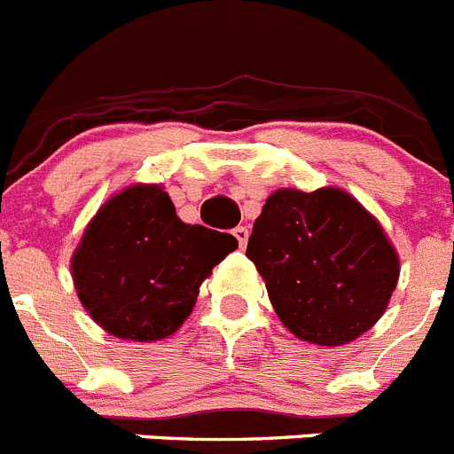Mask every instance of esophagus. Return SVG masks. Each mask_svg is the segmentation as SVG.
<instances>
[{
	"label": "esophagus",
	"mask_w": 454,
	"mask_h": 454,
	"mask_svg": "<svg viewBox=\"0 0 454 454\" xmlns=\"http://www.w3.org/2000/svg\"><path fill=\"white\" fill-rule=\"evenodd\" d=\"M234 236H236V240H239L240 247H243V245H247L249 230H247V227H243V224H239V227H236V230H234Z\"/></svg>",
	"instance_id": "1"
}]
</instances>
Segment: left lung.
<instances>
[{
	"label": "left lung",
	"mask_w": 454,
	"mask_h": 454,
	"mask_svg": "<svg viewBox=\"0 0 454 454\" xmlns=\"http://www.w3.org/2000/svg\"><path fill=\"white\" fill-rule=\"evenodd\" d=\"M278 319L310 344L338 347L380 319L398 256L380 224L340 189H281L247 243Z\"/></svg>",
	"instance_id": "obj_1"
}]
</instances>
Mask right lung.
Segmentation results:
<instances>
[{
	"instance_id": "right-lung-1",
	"label": "right lung",
	"mask_w": 454,
	"mask_h": 454,
	"mask_svg": "<svg viewBox=\"0 0 454 454\" xmlns=\"http://www.w3.org/2000/svg\"><path fill=\"white\" fill-rule=\"evenodd\" d=\"M236 247L231 234L182 223L161 186L137 184L87 224L72 259L74 286L107 333L155 342L182 326L200 284Z\"/></svg>"
}]
</instances>
